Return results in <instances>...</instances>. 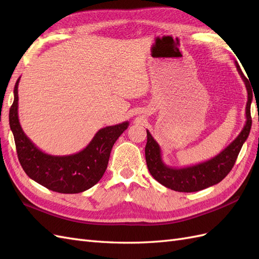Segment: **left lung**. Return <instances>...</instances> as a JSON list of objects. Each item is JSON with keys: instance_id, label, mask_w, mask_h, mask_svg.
I'll use <instances>...</instances> for the list:
<instances>
[{"instance_id": "1", "label": "left lung", "mask_w": 259, "mask_h": 259, "mask_svg": "<svg viewBox=\"0 0 259 259\" xmlns=\"http://www.w3.org/2000/svg\"><path fill=\"white\" fill-rule=\"evenodd\" d=\"M236 67L247 91V103L245 111L246 122L238 137L228 147L225 148L221 153L214 156L213 159L187 167L175 168L167 166L163 162L159 144L155 142L150 132L147 130V145L145 148L147 166L152 177L155 180H158L164 187L178 192L200 191L202 189H205V188L221 183L232 169L241 148L249 135L250 126H252L250 104H252L253 100V90L250 88L248 80L243 74L237 61Z\"/></svg>"}]
</instances>
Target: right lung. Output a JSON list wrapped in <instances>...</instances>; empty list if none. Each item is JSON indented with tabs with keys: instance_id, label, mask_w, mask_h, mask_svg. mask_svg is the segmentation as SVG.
Segmentation results:
<instances>
[{
	"instance_id": "obj_1",
	"label": "right lung",
	"mask_w": 259,
	"mask_h": 259,
	"mask_svg": "<svg viewBox=\"0 0 259 259\" xmlns=\"http://www.w3.org/2000/svg\"><path fill=\"white\" fill-rule=\"evenodd\" d=\"M14 88L10 109L18 160L26 174L37 184L59 193H79L95 186L108 166L115 140L127 128L128 122L99 130L83 150L69 155H52L40 150L23 133L18 119V84Z\"/></svg>"
}]
</instances>
